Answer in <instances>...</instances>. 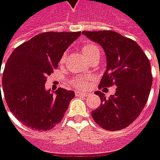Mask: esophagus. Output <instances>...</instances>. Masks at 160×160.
Wrapping results in <instances>:
<instances>
[{"instance_id":"esophagus-1","label":"esophagus","mask_w":160,"mask_h":160,"mask_svg":"<svg viewBox=\"0 0 160 160\" xmlns=\"http://www.w3.org/2000/svg\"><path fill=\"white\" fill-rule=\"evenodd\" d=\"M75 95H76V96H82V97H88L90 94H89V93H86V92H80V91H76V92H75Z\"/></svg>"}]
</instances>
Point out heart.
Listing matches in <instances>:
<instances>
[{"label": "heart", "mask_w": 160, "mask_h": 160, "mask_svg": "<svg viewBox=\"0 0 160 160\" xmlns=\"http://www.w3.org/2000/svg\"><path fill=\"white\" fill-rule=\"evenodd\" d=\"M97 52H100V50H99L98 46L95 45V44H86V45H84L82 47V53H83V55L85 56L86 59H87L90 55L94 54ZM64 61H65V54H63V56L61 57L60 64H63L64 63ZM86 84H87L86 81L82 80L80 78H76V79H74V81H73V85L74 86H76V87H80V88L86 87Z\"/></svg>", "instance_id": "obj_1"}]
</instances>
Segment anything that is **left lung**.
<instances>
[{"label":"left lung","instance_id":"1","mask_svg":"<svg viewBox=\"0 0 160 160\" xmlns=\"http://www.w3.org/2000/svg\"><path fill=\"white\" fill-rule=\"evenodd\" d=\"M82 33L100 44L106 53L107 70L99 87L117 86L115 95L108 99L100 91L95 93L102 103L92 112V118L104 129H123L139 116L148 101L152 86L149 60L135 41L116 32L84 31Z\"/></svg>","mask_w":160,"mask_h":160}]
</instances>
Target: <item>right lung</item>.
<instances>
[{"mask_svg":"<svg viewBox=\"0 0 160 160\" xmlns=\"http://www.w3.org/2000/svg\"><path fill=\"white\" fill-rule=\"evenodd\" d=\"M80 35L81 32L37 34L15 48L7 60L2 74L6 103L26 127L46 131L63 119L74 92L58 88L53 93L44 85L63 52Z\"/></svg>","mask_w":160,"mask_h":160,"instance_id":"right-lung-1","label":"right lung"}]
</instances>
